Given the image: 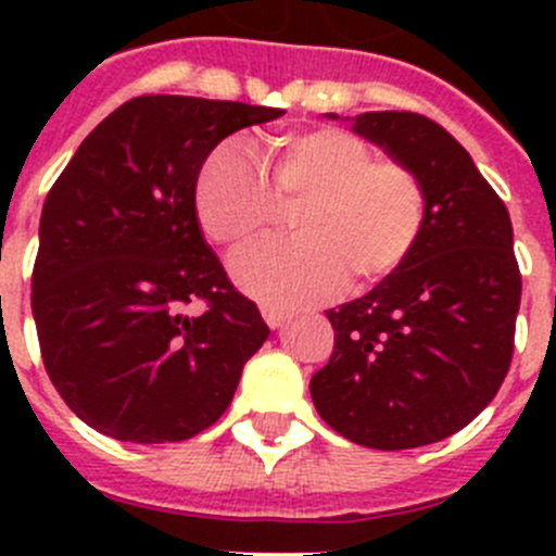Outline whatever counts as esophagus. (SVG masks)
<instances>
[{
    "label": "esophagus",
    "instance_id": "1",
    "mask_svg": "<svg viewBox=\"0 0 556 556\" xmlns=\"http://www.w3.org/2000/svg\"><path fill=\"white\" fill-rule=\"evenodd\" d=\"M262 314H264V320H267L269 328H281L283 323L289 320V314L278 306H262Z\"/></svg>",
    "mask_w": 556,
    "mask_h": 556
}]
</instances>
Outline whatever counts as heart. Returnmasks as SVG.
Returning a JSON list of instances; mask_svg holds the SVG:
<instances>
[{
	"instance_id": "b5f03b06",
	"label": "heart",
	"mask_w": 556,
	"mask_h": 556,
	"mask_svg": "<svg viewBox=\"0 0 556 556\" xmlns=\"http://www.w3.org/2000/svg\"><path fill=\"white\" fill-rule=\"evenodd\" d=\"M292 208V239L248 250L230 264L233 281L278 308L312 306L384 283L424 236L429 194L409 164L376 159L342 127L275 132L258 169L236 147L208 152L194 178V214L211 244L248 248Z\"/></svg>"
}]
</instances>
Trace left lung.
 Here are the masks:
<instances>
[{
    "label": "left lung",
    "mask_w": 556,
    "mask_h": 556,
    "mask_svg": "<svg viewBox=\"0 0 556 556\" xmlns=\"http://www.w3.org/2000/svg\"><path fill=\"white\" fill-rule=\"evenodd\" d=\"M353 130L424 178L429 217L404 267L326 312L333 353L312 401L351 443L417 448L465 429L504 384L520 306L513 223L468 150L424 113H358Z\"/></svg>",
    "instance_id": "1"
}]
</instances>
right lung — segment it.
I'll return each instance as SVG.
<instances>
[{"label": "right lung", "instance_id": "add662e5", "mask_svg": "<svg viewBox=\"0 0 556 556\" xmlns=\"http://www.w3.org/2000/svg\"><path fill=\"white\" fill-rule=\"evenodd\" d=\"M281 113L136 97L88 132L49 189L33 317L49 381L91 429L178 443L228 409L269 328L205 244L194 178L225 136Z\"/></svg>", "mask_w": 556, "mask_h": 556}]
</instances>
